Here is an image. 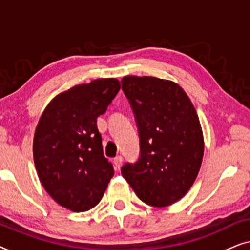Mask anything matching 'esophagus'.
<instances>
[{
  "mask_svg": "<svg viewBox=\"0 0 250 250\" xmlns=\"http://www.w3.org/2000/svg\"><path fill=\"white\" fill-rule=\"evenodd\" d=\"M122 163H123V157L122 156H117L114 158V165L119 168V167L122 166Z\"/></svg>",
  "mask_w": 250,
  "mask_h": 250,
  "instance_id": "1",
  "label": "esophagus"
}]
</instances>
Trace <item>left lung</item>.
Segmentation results:
<instances>
[{"instance_id":"left-lung-1","label":"left lung","mask_w":250,"mask_h":250,"mask_svg":"<svg viewBox=\"0 0 250 250\" xmlns=\"http://www.w3.org/2000/svg\"><path fill=\"white\" fill-rule=\"evenodd\" d=\"M122 88L134 112L140 158L122 174L143 203L169 206L186 196L204 157V135L197 111L175 82L152 76H125Z\"/></svg>"}]
</instances>
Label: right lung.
I'll return each instance as SVG.
<instances>
[{"mask_svg": "<svg viewBox=\"0 0 250 250\" xmlns=\"http://www.w3.org/2000/svg\"><path fill=\"white\" fill-rule=\"evenodd\" d=\"M119 88L117 78H100L61 92L36 126L33 156L37 175L50 197L71 211L97 206L114 176L102 151L97 118Z\"/></svg>", "mask_w": 250, "mask_h": 250, "instance_id": "obj_1", "label": "right lung"}]
</instances>
